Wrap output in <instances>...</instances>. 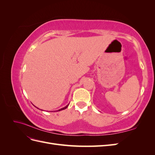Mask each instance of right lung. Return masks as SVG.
<instances>
[{"instance_id":"add662e5","label":"right lung","mask_w":155,"mask_h":155,"mask_svg":"<svg viewBox=\"0 0 155 155\" xmlns=\"http://www.w3.org/2000/svg\"><path fill=\"white\" fill-rule=\"evenodd\" d=\"M68 105L69 104H68L67 105H66L64 107H63V108H62V109H59V110H55V112H58V111H60V110H64V109H67V108L68 107ZM55 112V111H54Z\"/></svg>"}]
</instances>
